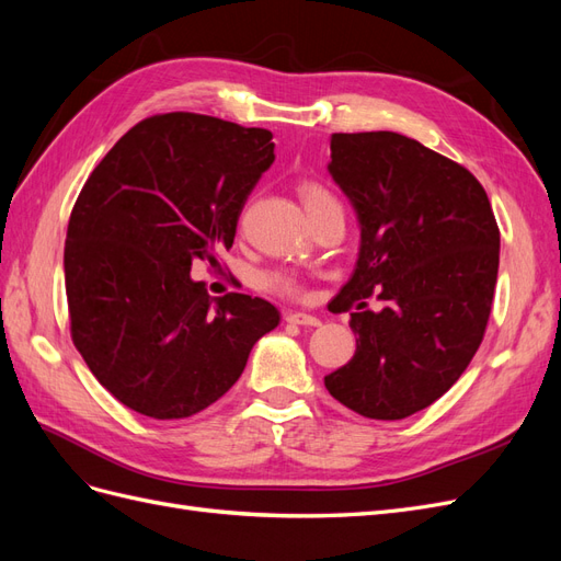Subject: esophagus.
<instances>
[{
  "instance_id": "34e87169",
  "label": "esophagus",
  "mask_w": 561,
  "mask_h": 561,
  "mask_svg": "<svg viewBox=\"0 0 561 561\" xmlns=\"http://www.w3.org/2000/svg\"><path fill=\"white\" fill-rule=\"evenodd\" d=\"M287 322H293V325H304V328H318L320 325V318L311 316V313H304V311H290L285 316Z\"/></svg>"
}]
</instances>
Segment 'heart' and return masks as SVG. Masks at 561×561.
<instances>
[{"instance_id": "heart-1", "label": "heart", "mask_w": 561, "mask_h": 561, "mask_svg": "<svg viewBox=\"0 0 561 561\" xmlns=\"http://www.w3.org/2000/svg\"><path fill=\"white\" fill-rule=\"evenodd\" d=\"M299 196L304 201V206H307V210H313V208L322 206V203L336 201L328 186L318 180H301ZM262 285L266 287V290L283 295V297H297V295H301V287H304L299 276L293 274V271H285V268L268 271V274H264V278H262Z\"/></svg>"}]
</instances>
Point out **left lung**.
I'll use <instances>...</instances> for the list:
<instances>
[{"mask_svg":"<svg viewBox=\"0 0 561 561\" xmlns=\"http://www.w3.org/2000/svg\"><path fill=\"white\" fill-rule=\"evenodd\" d=\"M330 173L360 219L353 276L332 299L351 311L355 355L325 377L367 419L426 410L478 353L494 301L501 231L468 168L400 133H334ZM377 294L379 314L366 309Z\"/></svg>","mask_w":561,"mask_h":561,"instance_id":"1","label":"left lung"}]
</instances>
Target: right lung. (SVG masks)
<instances>
[{"label":"right lung","instance_id":"1","mask_svg":"<svg viewBox=\"0 0 561 561\" xmlns=\"http://www.w3.org/2000/svg\"><path fill=\"white\" fill-rule=\"evenodd\" d=\"M266 128L171 112L142 118L89 175L65 239L70 334L93 377L133 412L184 419L243 375L278 309L210 297L194 260L217 264L274 163Z\"/></svg>","mask_w":561,"mask_h":561}]
</instances>
